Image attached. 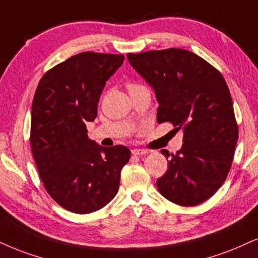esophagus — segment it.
Returning <instances> with one entry per match:
<instances>
[{
  "label": "esophagus",
  "mask_w": 258,
  "mask_h": 258,
  "mask_svg": "<svg viewBox=\"0 0 258 258\" xmlns=\"http://www.w3.org/2000/svg\"><path fill=\"white\" fill-rule=\"evenodd\" d=\"M146 153H147V151H146V149H140V148L132 149V154H134V155H144Z\"/></svg>",
  "instance_id": "34e87169"
}]
</instances>
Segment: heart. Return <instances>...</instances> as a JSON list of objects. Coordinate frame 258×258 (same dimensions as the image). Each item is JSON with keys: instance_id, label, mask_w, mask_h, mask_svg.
Here are the masks:
<instances>
[{"instance_id": "heart-1", "label": "heart", "mask_w": 258, "mask_h": 258, "mask_svg": "<svg viewBox=\"0 0 258 258\" xmlns=\"http://www.w3.org/2000/svg\"><path fill=\"white\" fill-rule=\"evenodd\" d=\"M138 87H141V85L134 84V82H129V84H128V90H129V91L135 90V88H138Z\"/></svg>"}]
</instances>
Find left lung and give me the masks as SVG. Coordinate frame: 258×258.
I'll use <instances>...</instances> for the list:
<instances>
[{
	"instance_id": "obj_1",
	"label": "left lung",
	"mask_w": 258,
	"mask_h": 258,
	"mask_svg": "<svg viewBox=\"0 0 258 258\" xmlns=\"http://www.w3.org/2000/svg\"><path fill=\"white\" fill-rule=\"evenodd\" d=\"M128 61L155 92L158 123L183 132V146L157 180L168 201L191 207L224 184L233 160L238 125L232 98L214 67L183 49L128 53ZM168 158L167 151H161Z\"/></svg>"
}]
</instances>
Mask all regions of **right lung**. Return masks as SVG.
<instances>
[{"label":"right lung","mask_w":258,"mask_h":258,"mask_svg":"<svg viewBox=\"0 0 258 258\" xmlns=\"http://www.w3.org/2000/svg\"><path fill=\"white\" fill-rule=\"evenodd\" d=\"M123 55L81 52L40 79L31 113V149L47 194L76 214L99 211L118 191L129 161L125 146L106 148L88 139L104 86Z\"/></svg>","instance_id":"1"}]
</instances>
